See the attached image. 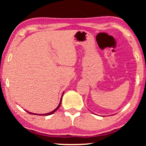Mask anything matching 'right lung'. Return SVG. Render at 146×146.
Listing matches in <instances>:
<instances>
[{
    "mask_svg": "<svg viewBox=\"0 0 146 146\" xmlns=\"http://www.w3.org/2000/svg\"><path fill=\"white\" fill-rule=\"evenodd\" d=\"M64 94V93H63ZM62 96H63V94H62V98H61V100H60V104H58V107L56 108L54 110H53V111H52L51 112H49V113H44V114H37V113H31V112H29V111H27L28 113H31V114H33V115H51V114H52L53 113H54L59 108V107H60V104H61V102H62Z\"/></svg>",
    "mask_w": 146,
    "mask_h": 146,
    "instance_id": "1",
    "label": "right lung"
}]
</instances>
